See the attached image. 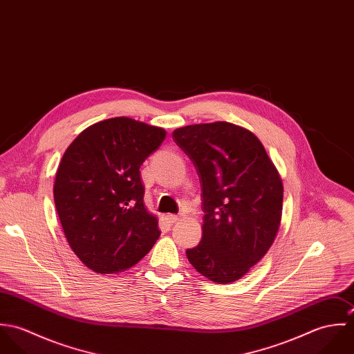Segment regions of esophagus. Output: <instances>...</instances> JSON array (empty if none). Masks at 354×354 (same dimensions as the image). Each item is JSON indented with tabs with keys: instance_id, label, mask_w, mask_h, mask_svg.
<instances>
[{
	"instance_id": "34e87169",
	"label": "esophagus",
	"mask_w": 354,
	"mask_h": 354,
	"mask_svg": "<svg viewBox=\"0 0 354 354\" xmlns=\"http://www.w3.org/2000/svg\"><path fill=\"white\" fill-rule=\"evenodd\" d=\"M180 215H173V214H170V215H167L166 216V219H167V222H170V223H176L177 221H180Z\"/></svg>"
}]
</instances>
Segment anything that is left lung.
<instances>
[{
    "instance_id": "obj_1",
    "label": "left lung",
    "mask_w": 354,
    "mask_h": 354,
    "mask_svg": "<svg viewBox=\"0 0 354 354\" xmlns=\"http://www.w3.org/2000/svg\"><path fill=\"white\" fill-rule=\"evenodd\" d=\"M173 139L194 162L202 185V241L187 257L209 281L234 282L278 233L283 201L278 170L252 132L230 122L187 125Z\"/></svg>"
}]
</instances>
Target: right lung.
<instances>
[{"instance_id":"add662e5","label":"right lung","mask_w":354,"mask_h":354,"mask_svg":"<svg viewBox=\"0 0 354 354\" xmlns=\"http://www.w3.org/2000/svg\"><path fill=\"white\" fill-rule=\"evenodd\" d=\"M165 136L162 128L114 117L84 129L62 155L54 203L72 251L90 270L125 271L159 239L139 169Z\"/></svg>"}]
</instances>
